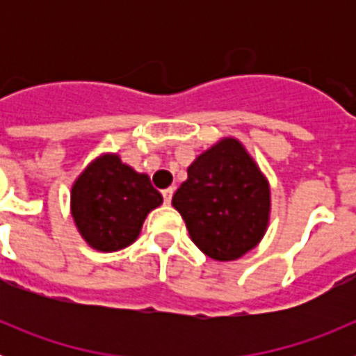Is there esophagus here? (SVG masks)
Returning a JSON list of instances; mask_svg holds the SVG:
<instances>
[{"label": "esophagus", "mask_w": 356, "mask_h": 356, "mask_svg": "<svg viewBox=\"0 0 356 356\" xmlns=\"http://www.w3.org/2000/svg\"><path fill=\"white\" fill-rule=\"evenodd\" d=\"M172 194H175V188H165V191H163V193H162L163 203H165V205H169V203H171Z\"/></svg>", "instance_id": "esophagus-1"}]
</instances>
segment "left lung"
Wrapping results in <instances>:
<instances>
[{
    "label": "left lung",
    "mask_w": 356,
    "mask_h": 356,
    "mask_svg": "<svg viewBox=\"0 0 356 356\" xmlns=\"http://www.w3.org/2000/svg\"><path fill=\"white\" fill-rule=\"evenodd\" d=\"M193 242L219 262L259 246L271 217V187L250 151L222 137L196 156L172 196Z\"/></svg>",
    "instance_id": "8db88e82"
}]
</instances>
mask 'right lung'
<instances>
[{
    "label": "right lung",
    "mask_w": 356,
    "mask_h": 356,
    "mask_svg": "<svg viewBox=\"0 0 356 356\" xmlns=\"http://www.w3.org/2000/svg\"><path fill=\"white\" fill-rule=\"evenodd\" d=\"M149 176L137 172L118 153H102L71 187V216L90 248L112 253L134 244L144 219L162 205Z\"/></svg>",
    "instance_id": "add662e5"
}]
</instances>
